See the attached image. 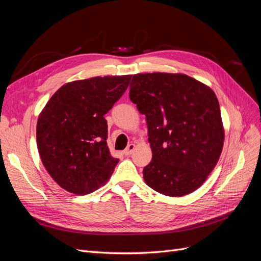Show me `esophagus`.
<instances>
[{
    "label": "esophagus",
    "mask_w": 261,
    "mask_h": 261,
    "mask_svg": "<svg viewBox=\"0 0 261 261\" xmlns=\"http://www.w3.org/2000/svg\"><path fill=\"white\" fill-rule=\"evenodd\" d=\"M134 149H135V145H134V144H129L127 147H126V149L124 150L123 153H124L125 155H130V154L133 153V151H134Z\"/></svg>",
    "instance_id": "34e87169"
}]
</instances>
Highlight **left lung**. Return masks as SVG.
I'll return each instance as SVG.
<instances>
[{
  "label": "left lung",
  "mask_w": 261,
  "mask_h": 261,
  "mask_svg": "<svg viewBox=\"0 0 261 261\" xmlns=\"http://www.w3.org/2000/svg\"><path fill=\"white\" fill-rule=\"evenodd\" d=\"M129 98L146 115L152 160L146 184L170 197L191 194L215 169L223 148L219 101L208 86L184 74H136Z\"/></svg>",
  "instance_id": "obj_1"
}]
</instances>
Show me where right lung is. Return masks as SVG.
Listing matches in <instances>:
<instances>
[{
    "label": "right lung",
    "instance_id": "1",
    "mask_svg": "<svg viewBox=\"0 0 261 261\" xmlns=\"http://www.w3.org/2000/svg\"><path fill=\"white\" fill-rule=\"evenodd\" d=\"M130 78L105 76L67 83L39 115V154L51 177L65 191L90 194L111 177L118 159L107 145L105 114L123 96Z\"/></svg>",
    "mask_w": 261,
    "mask_h": 261
}]
</instances>
